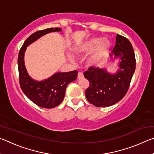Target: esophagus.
<instances>
[{"instance_id": "obj_1", "label": "esophagus", "mask_w": 154, "mask_h": 154, "mask_svg": "<svg viewBox=\"0 0 154 154\" xmlns=\"http://www.w3.org/2000/svg\"><path fill=\"white\" fill-rule=\"evenodd\" d=\"M78 78H79V79H81V78H83V73L82 72H78Z\"/></svg>"}]
</instances>
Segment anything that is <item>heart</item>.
Returning <instances> with one entry per match:
<instances>
[{
	"label": "heart",
	"mask_w": 154,
	"mask_h": 154,
	"mask_svg": "<svg viewBox=\"0 0 154 154\" xmlns=\"http://www.w3.org/2000/svg\"><path fill=\"white\" fill-rule=\"evenodd\" d=\"M110 46V42L108 39L104 38H93L88 41L75 49V53L79 55L90 53L92 51L88 62L90 64H95L102 59L107 52Z\"/></svg>",
	"instance_id": "obj_1"
}]
</instances>
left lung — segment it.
Listing matches in <instances>:
<instances>
[{
	"label": "left lung",
	"instance_id": "1",
	"mask_svg": "<svg viewBox=\"0 0 154 154\" xmlns=\"http://www.w3.org/2000/svg\"><path fill=\"white\" fill-rule=\"evenodd\" d=\"M112 52L115 57H119L121 60L119 69L116 74L94 66L83 74L90 82L85 90L87 100L98 107L113 105L124 97L136 68L133 48L127 38L117 35L116 46Z\"/></svg>",
	"mask_w": 154,
	"mask_h": 154
}]
</instances>
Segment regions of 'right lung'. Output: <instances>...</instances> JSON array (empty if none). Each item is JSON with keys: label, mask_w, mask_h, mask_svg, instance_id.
<instances>
[{"label": "right lung", "mask_w": 154, "mask_h": 154, "mask_svg": "<svg viewBox=\"0 0 154 154\" xmlns=\"http://www.w3.org/2000/svg\"><path fill=\"white\" fill-rule=\"evenodd\" d=\"M59 31H61V28H50L32 34L25 41L18 54L17 64L21 89L30 100L43 108L56 107L62 102L67 85L76 79L78 72L72 71L57 72L48 79L36 82L28 75L26 69L24 62V52L27 46L41 36L49 32Z\"/></svg>", "instance_id": "1"}]
</instances>
